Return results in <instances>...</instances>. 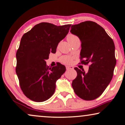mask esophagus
<instances>
[{"mask_svg":"<svg viewBox=\"0 0 125 125\" xmlns=\"http://www.w3.org/2000/svg\"><path fill=\"white\" fill-rule=\"evenodd\" d=\"M65 67H66L67 70H71V69H74V67L73 66H71V65H67Z\"/></svg>","mask_w":125,"mask_h":125,"instance_id":"esophagus-1","label":"esophagus"}]
</instances>
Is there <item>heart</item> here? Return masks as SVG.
<instances>
[{
    "mask_svg": "<svg viewBox=\"0 0 125 125\" xmlns=\"http://www.w3.org/2000/svg\"><path fill=\"white\" fill-rule=\"evenodd\" d=\"M76 40H79L77 36L73 34H69L67 36V40L69 43L73 41H75ZM73 57L69 56H63L60 58V62L65 64H68L72 62Z\"/></svg>",
    "mask_w": 125,
    "mask_h": 125,
    "instance_id": "1",
    "label": "heart"
}]
</instances>
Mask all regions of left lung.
<instances>
[{
	"label": "left lung",
	"instance_id": "obj_1",
	"mask_svg": "<svg viewBox=\"0 0 125 125\" xmlns=\"http://www.w3.org/2000/svg\"><path fill=\"white\" fill-rule=\"evenodd\" d=\"M71 32L81 41V63H90L87 73L74 68L77 76L72 87L79 98L94 100L103 94L113 78L116 63L115 45L105 30L91 21L73 25Z\"/></svg>",
	"mask_w": 125,
	"mask_h": 125
}]
</instances>
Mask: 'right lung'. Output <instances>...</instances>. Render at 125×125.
Returning a JSON list of instances; mask_svg holds the SVG:
<instances>
[{
    "instance_id": "obj_1",
    "label": "right lung",
    "mask_w": 125,
    "mask_h": 125,
    "mask_svg": "<svg viewBox=\"0 0 125 125\" xmlns=\"http://www.w3.org/2000/svg\"><path fill=\"white\" fill-rule=\"evenodd\" d=\"M71 26L41 22L22 36L16 54V73L23 93L30 100L42 102L54 94L56 81L65 72V67L60 63L50 67L46 60L50 52L56 53Z\"/></svg>"
}]
</instances>
